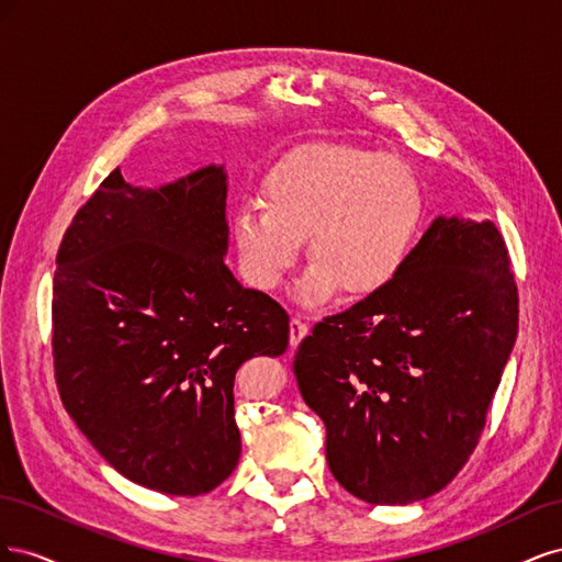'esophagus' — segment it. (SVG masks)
<instances>
[{"label": "esophagus", "mask_w": 562, "mask_h": 562, "mask_svg": "<svg viewBox=\"0 0 562 562\" xmlns=\"http://www.w3.org/2000/svg\"><path fill=\"white\" fill-rule=\"evenodd\" d=\"M307 333H310V328L304 326V323L295 316V318H291V347H297L304 337H307Z\"/></svg>", "instance_id": "1"}]
</instances>
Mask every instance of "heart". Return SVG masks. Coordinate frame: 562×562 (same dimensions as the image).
Instances as JSON below:
<instances>
[{
    "instance_id": "obj_1",
    "label": "heart",
    "mask_w": 562,
    "mask_h": 562,
    "mask_svg": "<svg viewBox=\"0 0 562 562\" xmlns=\"http://www.w3.org/2000/svg\"><path fill=\"white\" fill-rule=\"evenodd\" d=\"M427 201L403 161L349 145L295 151L265 180V203L232 217V241L248 285L281 288L310 239L312 265L293 288L304 310H323L345 291H389L419 246Z\"/></svg>"
}]
</instances>
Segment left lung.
Listing matches in <instances>:
<instances>
[{"mask_svg":"<svg viewBox=\"0 0 562 562\" xmlns=\"http://www.w3.org/2000/svg\"><path fill=\"white\" fill-rule=\"evenodd\" d=\"M518 335V288L492 220L438 215L389 291L316 323L295 356L337 483L370 504L443 490L485 427Z\"/></svg>","mask_w":562,"mask_h":562,"instance_id":"obj_1","label":"left lung"}]
</instances>
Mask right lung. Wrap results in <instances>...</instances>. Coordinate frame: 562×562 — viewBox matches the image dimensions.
<instances>
[{
    "label": "right lung",
    "mask_w": 562,
    "mask_h": 562,
    "mask_svg": "<svg viewBox=\"0 0 562 562\" xmlns=\"http://www.w3.org/2000/svg\"><path fill=\"white\" fill-rule=\"evenodd\" d=\"M223 164L159 187L114 171L67 227L54 279L65 411L124 479L196 497L239 464L234 375L288 347V314L244 288Z\"/></svg>",
    "instance_id": "add662e5"
}]
</instances>
